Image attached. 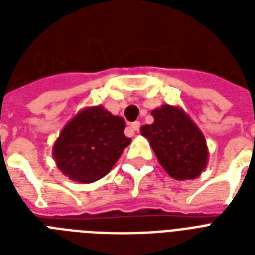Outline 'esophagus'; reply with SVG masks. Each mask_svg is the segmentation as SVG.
I'll return each mask as SVG.
<instances>
[{
  "label": "esophagus",
  "mask_w": 255,
  "mask_h": 255,
  "mask_svg": "<svg viewBox=\"0 0 255 255\" xmlns=\"http://www.w3.org/2000/svg\"><path fill=\"white\" fill-rule=\"evenodd\" d=\"M139 128H140V123L139 122H133V123L129 124V127H128V129L131 132H136V131H139Z\"/></svg>",
  "instance_id": "esophagus-1"
}]
</instances>
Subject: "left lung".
Returning a JSON list of instances; mask_svg holds the SVG:
<instances>
[{
    "instance_id": "8db88e82",
    "label": "left lung",
    "mask_w": 255,
    "mask_h": 255,
    "mask_svg": "<svg viewBox=\"0 0 255 255\" xmlns=\"http://www.w3.org/2000/svg\"><path fill=\"white\" fill-rule=\"evenodd\" d=\"M153 123L140 127L160 165L174 180H193L208 165V145L201 129L182 108L169 104L152 110Z\"/></svg>"
}]
</instances>
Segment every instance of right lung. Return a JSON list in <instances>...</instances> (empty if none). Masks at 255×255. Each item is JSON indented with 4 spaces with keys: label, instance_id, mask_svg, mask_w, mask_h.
<instances>
[{
    "label": "right lung",
    "instance_id": "1",
    "mask_svg": "<svg viewBox=\"0 0 255 255\" xmlns=\"http://www.w3.org/2000/svg\"><path fill=\"white\" fill-rule=\"evenodd\" d=\"M126 122L103 106L86 107L66 124L53 147L57 167L70 180L90 184L104 177L128 147Z\"/></svg>",
    "mask_w": 255,
    "mask_h": 255
}]
</instances>
